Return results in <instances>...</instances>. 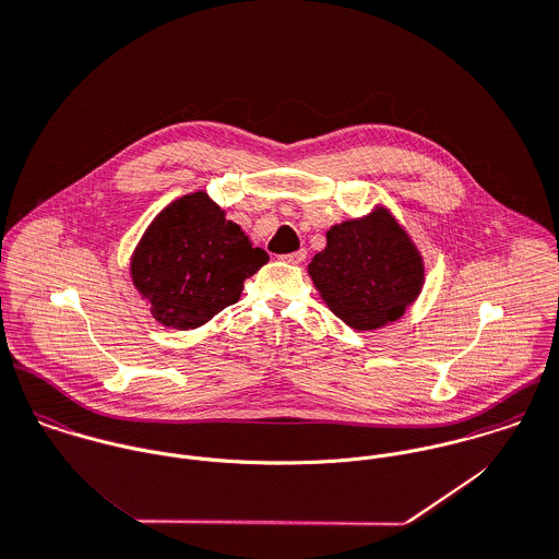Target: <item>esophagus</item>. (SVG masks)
<instances>
[{"mask_svg": "<svg viewBox=\"0 0 559 559\" xmlns=\"http://www.w3.org/2000/svg\"><path fill=\"white\" fill-rule=\"evenodd\" d=\"M282 260H284V262H288V264H301V262L306 260V249H299V251L286 253V255H282Z\"/></svg>", "mask_w": 559, "mask_h": 559, "instance_id": "1", "label": "esophagus"}]
</instances>
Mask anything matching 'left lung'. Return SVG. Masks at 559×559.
Instances as JSON below:
<instances>
[{
    "label": "left lung",
    "mask_w": 559,
    "mask_h": 559,
    "mask_svg": "<svg viewBox=\"0 0 559 559\" xmlns=\"http://www.w3.org/2000/svg\"><path fill=\"white\" fill-rule=\"evenodd\" d=\"M308 273L328 308L358 332L399 321L425 284L420 251L383 205L332 225Z\"/></svg>",
    "instance_id": "obj_1"
}]
</instances>
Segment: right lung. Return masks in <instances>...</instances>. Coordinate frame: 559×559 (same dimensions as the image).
<instances>
[{
    "label": "right lung",
    "instance_id": "right-lung-1",
    "mask_svg": "<svg viewBox=\"0 0 559 559\" xmlns=\"http://www.w3.org/2000/svg\"><path fill=\"white\" fill-rule=\"evenodd\" d=\"M266 262V251L197 190L150 223L132 253L130 275L160 325L194 330L236 304L245 280Z\"/></svg>",
    "mask_w": 559,
    "mask_h": 559
}]
</instances>
